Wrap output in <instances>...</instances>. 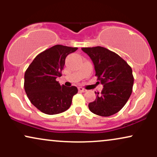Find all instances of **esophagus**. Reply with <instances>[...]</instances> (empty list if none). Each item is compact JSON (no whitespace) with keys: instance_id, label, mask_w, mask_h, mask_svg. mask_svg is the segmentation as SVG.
<instances>
[{"instance_id":"obj_1","label":"esophagus","mask_w":157,"mask_h":157,"mask_svg":"<svg viewBox=\"0 0 157 157\" xmlns=\"http://www.w3.org/2000/svg\"><path fill=\"white\" fill-rule=\"evenodd\" d=\"M78 90H79V91H80V92H86V89H83L82 87H79Z\"/></svg>"}]
</instances>
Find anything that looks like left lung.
<instances>
[{"label":"left lung","mask_w":157,"mask_h":157,"mask_svg":"<svg viewBox=\"0 0 157 157\" xmlns=\"http://www.w3.org/2000/svg\"><path fill=\"white\" fill-rule=\"evenodd\" d=\"M94 65L95 76L103 85L101 93L89 104L91 112L102 117H109L120 111L132 93L134 76L132 68L121 57L107 48H82Z\"/></svg>","instance_id":"1"}]
</instances>
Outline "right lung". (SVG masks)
Here are the masks:
<instances>
[{
  "mask_svg": "<svg viewBox=\"0 0 157 157\" xmlns=\"http://www.w3.org/2000/svg\"><path fill=\"white\" fill-rule=\"evenodd\" d=\"M76 50L77 47L55 45L36 56L26 69L25 91L32 105L41 112L57 114L71 106L77 88L60 86L56 79L62 75L66 57Z\"/></svg>",
  "mask_w": 157,
  "mask_h": 157,
  "instance_id": "obj_1",
  "label": "right lung"
}]
</instances>
